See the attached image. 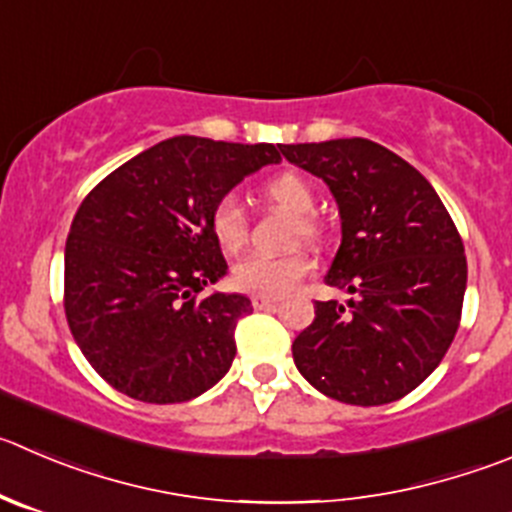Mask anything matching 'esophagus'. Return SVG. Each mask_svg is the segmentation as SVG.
I'll return each instance as SVG.
<instances>
[{
    "instance_id": "1",
    "label": "esophagus",
    "mask_w": 512,
    "mask_h": 512,
    "mask_svg": "<svg viewBox=\"0 0 512 512\" xmlns=\"http://www.w3.org/2000/svg\"><path fill=\"white\" fill-rule=\"evenodd\" d=\"M279 296H266V294H256L251 299V304H253V309H274L276 304H279Z\"/></svg>"
}]
</instances>
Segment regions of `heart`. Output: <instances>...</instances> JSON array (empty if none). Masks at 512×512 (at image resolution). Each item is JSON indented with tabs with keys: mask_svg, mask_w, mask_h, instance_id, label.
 I'll return each instance as SVG.
<instances>
[{
	"mask_svg": "<svg viewBox=\"0 0 512 512\" xmlns=\"http://www.w3.org/2000/svg\"><path fill=\"white\" fill-rule=\"evenodd\" d=\"M264 201L281 211L296 216V231L304 238L316 236V223L311 218L316 198L306 178L299 173H279L264 180L259 188ZM211 233L218 246L226 253H236L246 243L248 226L243 208L233 196L221 198L211 211ZM311 271V259L306 253H286V256H269V253H251L233 266V284L251 294L284 296Z\"/></svg>",
	"mask_w": 512,
	"mask_h": 512,
	"instance_id": "obj_1",
	"label": "heart"
}]
</instances>
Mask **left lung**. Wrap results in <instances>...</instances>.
<instances>
[{"mask_svg":"<svg viewBox=\"0 0 512 512\" xmlns=\"http://www.w3.org/2000/svg\"><path fill=\"white\" fill-rule=\"evenodd\" d=\"M332 191L342 243L329 286L294 339L296 369L326 397L377 407L420 387L455 339L467 286L462 238L430 180L367 138L281 145Z\"/></svg>","mask_w":512,"mask_h":512,"instance_id":"obj_1","label":"left lung"}]
</instances>
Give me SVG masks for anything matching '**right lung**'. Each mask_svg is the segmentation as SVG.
I'll use <instances>...</instances> for the list:
<instances>
[{
  "label": "right lung",
  "instance_id": "right-lung-1",
  "mask_svg": "<svg viewBox=\"0 0 512 512\" xmlns=\"http://www.w3.org/2000/svg\"><path fill=\"white\" fill-rule=\"evenodd\" d=\"M281 145L175 135L97 183L65 246V314L77 347L110 387L150 405L211 389L236 357L243 294L198 299L228 274L211 211Z\"/></svg>",
  "mask_w": 512,
  "mask_h": 512
}]
</instances>
